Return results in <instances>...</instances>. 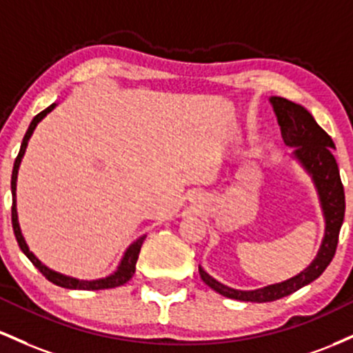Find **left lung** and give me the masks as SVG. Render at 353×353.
Wrapping results in <instances>:
<instances>
[{"instance_id":"left-lung-1","label":"left lung","mask_w":353,"mask_h":353,"mask_svg":"<svg viewBox=\"0 0 353 353\" xmlns=\"http://www.w3.org/2000/svg\"><path fill=\"white\" fill-rule=\"evenodd\" d=\"M270 103L280 130H282L285 145L294 148V158L314 180L320 205H322L323 219H325V235H323L322 245L314 262L303 272L285 282L267 285L256 290H236V288L227 287L210 276L203 268L198 267L201 280L210 288L227 299L241 300V302H273V300L294 294L299 288L319 279L334 259L340 227L345 216V193H343V185L340 180L339 165H336L335 157L332 155V148H335L332 138L328 137L325 130L320 128L315 118L302 105H296L282 97H272Z\"/></svg>"}]
</instances>
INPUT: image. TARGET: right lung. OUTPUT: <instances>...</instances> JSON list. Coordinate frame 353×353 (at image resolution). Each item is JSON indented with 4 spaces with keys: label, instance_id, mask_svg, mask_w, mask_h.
<instances>
[{
    "label": "right lung",
    "instance_id": "1",
    "mask_svg": "<svg viewBox=\"0 0 353 353\" xmlns=\"http://www.w3.org/2000/svg\"><path fill=\"white\" fill-rule=\"evenodd\" d=\"M54 106H57V103L50 105L48 108L43 110L41 113H38L37 117L33 118V121H31L30 126H28V132H26L25 138H23V141H21V148H19V153H18L17 160H14L13 175H11V195H13V207H11V223H13L14 236H17V241H18L19 248H21V252L25 253L28 259H30V262L33 263L34 267H37L38 270L41 272L43 275H45L51 283L58 285V287L71 288V290H103V288L120 287V285L126 283L133 276L134 268H137L138 255H140V248H141V245H143V240L146 239V235L140 236V239H138L137 241H133V243L130 245L128 248H126L123 259H121L120 265H118V268L112 273V275L105 276V279H98V280H80V279H73V276H66V275H63V273H58V272L51 270V268L46 267V265H43L41 262H39L37 256H34V253L31 252L30 247H28V245H26L25 236H23L21 228H19L18 212H17V180H18L19 163H21V158H23V155H25V152H26L28 141H30L31 134H33L34 128H37V125L43 120V118L46 117V114L51 112V110L54 108Z\"/></svg>",
    "mask_w": 353,
    "mask_h": 353
}]
</instances>
